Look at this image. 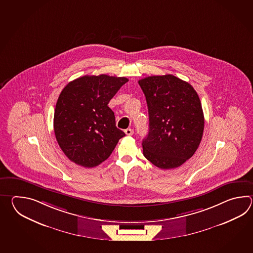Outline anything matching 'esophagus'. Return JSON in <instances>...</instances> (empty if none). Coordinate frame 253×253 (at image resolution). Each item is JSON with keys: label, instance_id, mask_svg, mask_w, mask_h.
<instances>
[{"label": "esophagus", "instance_id": "esophagus-1", "mask_svg": "<svg viewBox=\"0 0 253 253\" xmlns=\"http://www.w3.org/2000/svg\"><path fill=\"white\" fill-rule=\"evenodd\" d=\"M125 133H126V135H132V134H134V130L131 128L126 129Z\"/></svg>", "mask_w": 253, "mask_h": 253}]
</instances>
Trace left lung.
Listing matches in <instances>:
<instances>
[{
    "label": "left lung",
    "instance_id": "8db88e82",
    "mask_svg": "<svg viewBox=\"0 0 253 253\" xmlns=\"http://www.w3.org/2000/svg\"><path fill=\"white\" fill-rule=\"evenodd\" d=\"M149 114V132L143 140L145 158L161 169L182 166L194 156L204 134L199 96L174 76H151L138 81Z\"/></svg>",
    "mask_w": 253,
    "mask_h": 253
}]
</instances>
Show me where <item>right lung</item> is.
I'll return each instance as SVG.
<instances>
[{
    "instance_id": "1",
    "label": "right lung",
    "mask_w": 253,
    "mask_h": 253,
    "mask_svg": "<svg viewBox=\"0 0 253 253\" xmlns=\"http://www.w3.org/2000/svg\"><path fill=\"white\" fill-rule=\"evenodd\" d=\"M128 80L125 77L83 76L65 86L54 113V133L70 161L91 168L107 160L126 135L116 126L108 106Z\"/></svg>"
}]
</instances>
